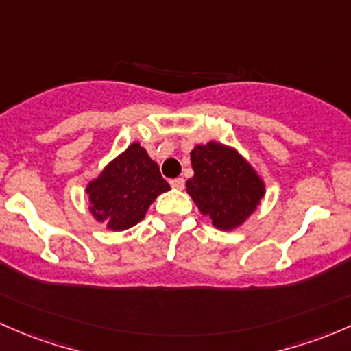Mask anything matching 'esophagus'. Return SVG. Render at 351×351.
Instances as JSON below:
<instances>
[{"label":"esophagus","mask_w":351,"mask_h":351,"mask_svg":"<svg viewBox=\"0 0 351 351\" xmlns=\"http://www.w3.org/2000/svg\"><path fill=\"white\" fill-rule=\"evenodd\" d=\"M184 184H186V180L182 179V177H177V179H172L171 180V186L174 187V189H184Z\"/></svg>","instance_id":"obj_1"}]
</instances>
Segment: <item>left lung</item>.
Segmentation results:
<instances>
[{
  "instance_id": "obj_1",
  "label": "left lung",
  "mask_w": 351,
  "mask_h": 351,
  "mask_svg": "<svg viewBox=\"0 0 351 351\" xmlns=\"http://www.w3.org/2000/svg\"><path fill=\"white\" fill-rule=\"evenodd\" d=\"M194 176L187 194L213 226L231 231L243 225L265 196V184L233 147L218 142L196 145L191 152Z\"/></svg>"
}]
</instances>
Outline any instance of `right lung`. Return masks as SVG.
Instances as JSON below:
<instances>
[{
    "label": "right lung",
    "mask_w": 351,
    "mask_h": 351,
    "mask_svg": "<svg viewBox=\"0 0 351 351\" xmlns=\"http://www.w3.org/2000/svg\"><path fill=\"white\" fill-rule=\"evenodd\" d=\"M171 186L140 143H132L86 187L89 211L106 228L123 231L145 218L150 204Z\"/></svg>",
    "instance_id": "obj_1"
}]
</instances>
